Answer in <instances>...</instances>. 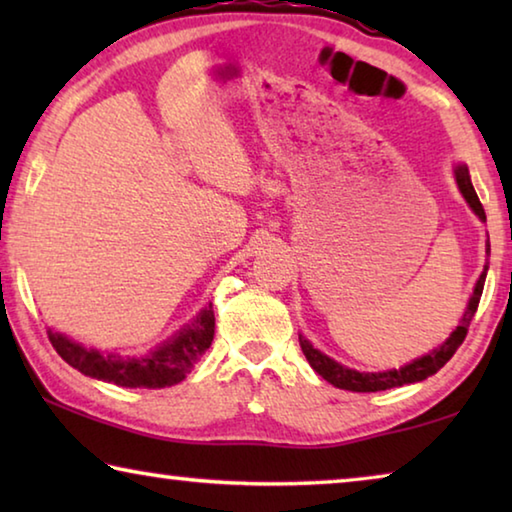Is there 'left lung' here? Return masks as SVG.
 <instances>
[{
  "label": "left lung",
  "instance_id": "1",
  "mask_svg": "<svg viewBox=\"0 0 512 512\" xmlns=\"http://www.w3.org/2000/svg\"><path fill=\"white\" fill-rule=\"evenodd\" d=\"M456 183L458 189H461V194L465 196V201L470 203L472 210L476 212L481 221H485V210L479 201V196H476L474 187H472V180H470V173H467V167H456ZM485 273H488V266H485V271L481 273L479 282H476L474 293L470 298V305H467L465 314L461 318V323L452 332V336L440 345L438 350H433L429 354H424V357L415 359L413 363H406L400 370H386V372H357V370H350L341 366V363H336L334 359L325 357L323 352H318L314 345H311L307 339H302L300 336V348L305 352V357L309 361V366L314 368L320 377L327 379L329 384L336 386V388H343V391H354V393H377V391H386V388H395V386H404V384H413V381H422L431 375H436V372L445 366V363L454 357V352L461 348V343L465 341L467 336V329H470L472 318L476 314V307H479V300H481V293H483V284H485Z\"/></svg>",
  "mask_w": 512,
  "mask_h": 512
}]
</instances>
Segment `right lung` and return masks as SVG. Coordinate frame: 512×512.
<instances>
[{
  "instance_id": "add662e5",
  "label": "right lung",
  "mask_w": 512,
  "mask_h": 512,
  "mask_svg": "<svg viewBox=\"0 0 512 512\" xmlns=\"http://www.w3.org/2000/svg\"><path fill=\"white\" fill-rule=\"evenodd\" d=\"M214 339V309L205 307L192 325L173 336L171 341L160 345L146 357H119L108 354L103 357L97 350H85L83 345L69 341L67 336L51 332L49 341L69 366L83 375L110 381V384L126 388H164L183 381L192 372L194 363L203 357Z\"/></svg>"
}]
</instances>
